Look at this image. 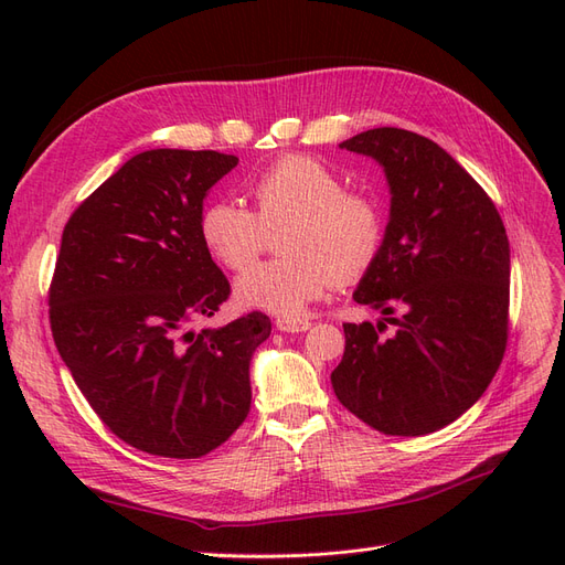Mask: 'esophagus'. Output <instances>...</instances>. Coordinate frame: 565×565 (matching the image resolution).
Returning <instances> with one entry per match:
<instances>
[{
  "instance_id": "1",
  "label": "esophagus",
  "mask_w": 565,
  "mask_h": 565,
  "mask_svg": "<svg viewBox=\"0 0 565 565\" xmlns=\"http://www.w3.org/2000/svg\"><path fill=\"white\" fill-rule=\"evenodd\" d=\"M276 328L280 332H306L311 328L309 320H292V318H278L276 320Z\"/></svg>"
}]
</instances>
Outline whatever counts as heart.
Here are the masks:
<instances>
[{"instance_id":"b5f03b06","label":"heart","mask_w":565,"mask_h":565,"mask_svg":"<svg viewBox=\"0 0 565 565\" xmlns=\"http://www.w3.org/2000/svg\"><path fill=\"white\" fill-rule=\"evenodd\" d=\"M254 210L228 200L204 204L200 243L231 273L249 270L280 231V259L237 280V301L280 318H299L334 282H351L380 259L386 216L377 195L341 185L332 167L309 156H282L256 174Z\"/></svg>"}]
</instances>
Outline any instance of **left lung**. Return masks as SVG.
Masks as SVG:
<instances>
[{"instance_id":"obj_1","label":"left lung","mask_w":565,"mask_h":565,"mask_svg":"<svg viewBox=\"0 0 565 565\" xmlns=\"http://www.w3.org/2000/svg\"><path fill=\"white\" fill-rule=\"evenodd\" d=\"M341 148L377 160L391 185L384 247L353 299L382 311L397 332L386 335L385 322H344L332 388L349 413L386 436L431 434L483 396L507 351L502 216L426 136L380 127Z\"/></svg>"}]
</instances>
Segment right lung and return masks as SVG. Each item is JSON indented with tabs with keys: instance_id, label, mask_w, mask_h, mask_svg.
<instances>
[{
	"instance_id": "obj_1",
	"label": "right lung",
	"mask_w": 565,
	"mask_h": 565,
	"mask_svg": "<svg viewBox=\"0 0 565 565\" xmlns=\"http://www.w3.org/2000/svg\"><path fill=\"white\" fill-rule=\"evenodd\" d=\"M235 164L216 150L139 152L63 228L49 285L54 344L98 419L148 455L198 459L249 413V361L268 316L188 330L231 297L198 216Z\"/></svg>"
}]
</instances>
